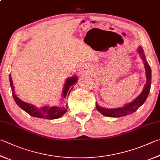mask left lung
I'll list each match as a JSON object with an SVG mask.
<instances>
[{"instance_id": "obj_1", "label": "left lung", "mask_w": 160, "mask_h": 160, "mask_svg": "<svg viewBox=\"0 0 160 160\" xmlns=\"http://www.w3.org/2000/svg\"><path fill=\"white\" fill-rule=\"evenodd\" d=\"M137 52L140 55L141 59L143 60L144 63L146 76V85H145L141 94L134 100L132 101V102L125 104L124 106L119 107V108H106L101 107L98 105L97 103H96L97 110L104 116L109 118H120L122 117V116L132 114V113L136 112L138 109V108H140L144 103L145 101H146L148 96L149 94L151 87V77H152L151 76V68L146 59V55L144 54L143 48L141 46L138 47Z\"/></svg>"}]
</instances>
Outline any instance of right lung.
<instances>
[{
    "instance_id": "obj_1",
    "label": "right lung",
    "mask_w": 160,
    "mask_h": 160,
    "mask_svg": "<svg viewBox=\"0 0 160 160\" xmlns=\"http://www.w3.org/2000/svg\"><path fill=\"white\" fill-rule=\"evenodd\" d=\"M9 78L12 89V97L14 101L19 106V107H20L22 110H24L26 112H27L28 114H29L32 117L44 118L48 119V120H54V119H58L61 118L67 111L68 103L61 106H44L41 107V108H38V107L31 105L30 103H27L24 102V101H22L19 98L17 97V96L15 94V92H14V88L12 80L11 74H10L9 75ZM78 79V76L75 75V76L69 77L66 80L62 91V96L63 98H66L68 97L71 90L73 88V85L77 82Z\"/></svg>"
}]
</instances>
